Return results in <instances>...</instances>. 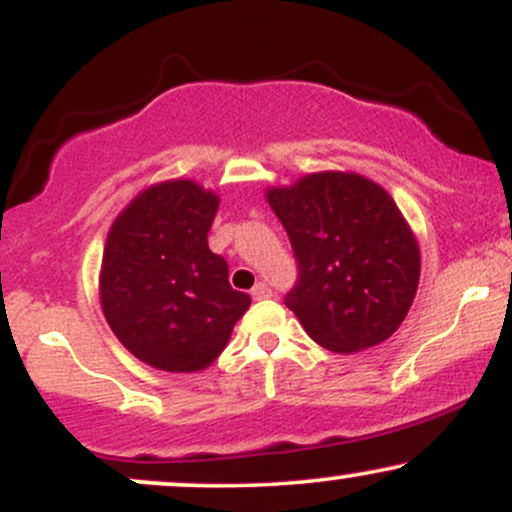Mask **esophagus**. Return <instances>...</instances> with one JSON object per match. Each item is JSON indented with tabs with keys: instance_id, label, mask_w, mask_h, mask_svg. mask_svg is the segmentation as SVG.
<instances>
[{
	"instance_id": "esophagus-1",
	"label": "esophagus",
	"mask_w": 512,
	"mask_h": 512,
	"mask_svg": "<svg viewBox=\"0 0 512 512\" xmlns=\"http://www.w3.org/2000/svg\"><path fill=\"white\" fill-rule=\"evenodd\" d=\"M250 296L255 298V301H264V298H269V296H272V289H269L267 284H262V281H260V284H257L255 289H252Z\"/></svg>"
}]
</instances>
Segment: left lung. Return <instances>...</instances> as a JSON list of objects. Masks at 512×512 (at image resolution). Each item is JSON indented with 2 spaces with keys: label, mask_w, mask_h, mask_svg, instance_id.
<instances>
[{
  "label": "left lung",
  "mask_w": 512,
  "mask_h": 512,
  "mask_svg": "<svg viewBox=\"0 0 512 512\" xmlns=\"http://www.w3.org/2000/svg\"><path fill=\"white\" fill-rule=\"evenodd\" d=\"M284 223L301 279L286 296L308 337L334 354L383 344L414 303L421 250L385 187L320 170L264 192Z\"/></svg>",
  "instance_id": "8db88e82"
}]
</instances>
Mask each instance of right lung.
<instances>
[{
    "label": "right lung",
    "instance_id": "add662e5",
    "mask_svg": "<svg viewBox=\"0 0 512 512\" xmlns=\"http://www.w3.org/2000/svg\"><path fill=\"white\" fill-rule=\"evenodd\" d=\"M219 195L190 178L144 187L105 238L98 296L110 330L156 370L199 373L226 349L250 308L209 250Z\"/></svg>",
    "mask_w": 512,
    "mask_h": 512
}]
</instances>
